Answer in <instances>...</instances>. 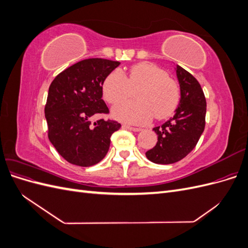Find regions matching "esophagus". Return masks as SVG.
I'll return each mask as SVG.
<instances>
[{
	"label": "esophagus",
	"mask_w": 248,
	"mask_h": 248,
	"mask_svg": "<svg viewBox=\"0 0 248 248\" xmlns=\"http://www.w3.org/2000/svg\"><path fill=\"white\" fill-rule=\"evenodd\" d=\"M123 128L129 129V130L134 131V132H139V131H141V130H142L141 128H138V127H131V126H128V125H123Z\"/></svg>",
	"instance_id": "esophagus-1"
}]
</instances>
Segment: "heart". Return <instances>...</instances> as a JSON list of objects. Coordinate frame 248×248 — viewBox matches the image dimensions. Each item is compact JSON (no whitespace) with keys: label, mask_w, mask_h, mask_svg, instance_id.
<instances>
[{"label":"heart","mask_w":248,"mask_h":248,"mask_svg":"<svg viewBox=\"0 0 248 248\" xmlns=\"http://www.w3.org/2000/svg\"><path fill=\"white\" fill-rule=\"evenodd\" d=\"M138 101H126L111 108V116L118 121L133 125L148 124L155 116H170L179 103V88L168 73L151 63L132 66L128 77L120 70L110 72L103 81L104 99L118 103L130 98L133 91Z\"/></svg>","instance_id":"1"}]
</instances>
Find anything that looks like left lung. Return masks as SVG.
Instances as JSON below:
<instances>
[{"instance_id": "obj_1", "label": "left lung", "mask_w": 248, "mask_h": 248, "mask_svg": "<svg viewBox=\"0 0 248 248\" xmlns=\"http://www.w3.org/2000/svg\"><path fill=\"white\" fill-rule=\"evenodd\" d=\"M180 86L179 106L174 117L161 126L154 127L156 146L146 152L147 158L154 163L170 164L189 154L205 129L206 98L199 81L181 66H176Z\"/></svg>"}]
</instances>
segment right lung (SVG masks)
<instances>
[{
    "label": "right lung",
    "instance_id": "add662e5",
    "mask_svg": "<svg viewBox=\"0 0 248 248\" xmlns=\"http://www.w3.org/2000/svg\"><path fill=\"white\" fill-rule=\"evenodd\" d=\"M120 62L93 58L82 60L62 71L48 89L44 112L48 139L65 160L78 167H91L107 155L110 137L121 124L91 118L108 114L102 100V85Z\"/></svg>",
    "mask_w": 248,
    "mask_h": 248
}]
</instances>
